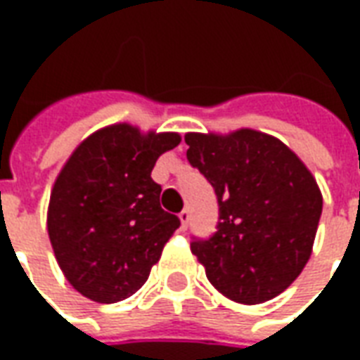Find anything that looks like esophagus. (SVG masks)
I'll return each mask as SVG.
<instances>
[{
    "mask_svg": "<svg viewBox=\"0 0 360 360\" xmlns=\"http://www.w3.org/2000/svg\"><path fill=\"white\" fill-rule=\"evenodd\" d=\"M179 219H181V227H183V229H187L188 221H191V212H188L187 208H185V210H183L179 214Z\"/></svg>",
    "mask_w": 360,
    "mask_h": 360,
    "instance_id": "esophagus-1",
    "label": "esophagus"
}]
</instances>
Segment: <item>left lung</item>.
<instances>
[{"label":"left lung","mask_w":360,"mask_h":360,"mask_svg":"<svg viewBox=\"0 0 360 360\" xmlns=\"http://www.w3.org/2000/svg\"><path fill=\"white\" fill-rule=\"evenodd\" d=\"M188 164L218 198L216 233L191 241L219 293L243 304L278 297L309 262L322 214L316 181L270 134L188 133Z\"/></svg>","instance_id":"1"}]
</instances>
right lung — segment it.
Returning <instances> with one entry per match:
<instances>
[{
  "mask_svg": "<svg viewBox=\"0 0 360 360\" xmlns=\"http://www.w3.org/2000/svg\"><path fill=\"white\" fill-rule=\"evenodd\" d=\"M177 133L111 125L90 134L56 179L48 208L51 247L69 283L96 302L136 293L181 226L160 206L156 160Z\"/></svg>",
  "mask_w": 360,
  "mask_h": 360,
  "instance_id": "1",
  "label": "right lung"
}]
</instances>
